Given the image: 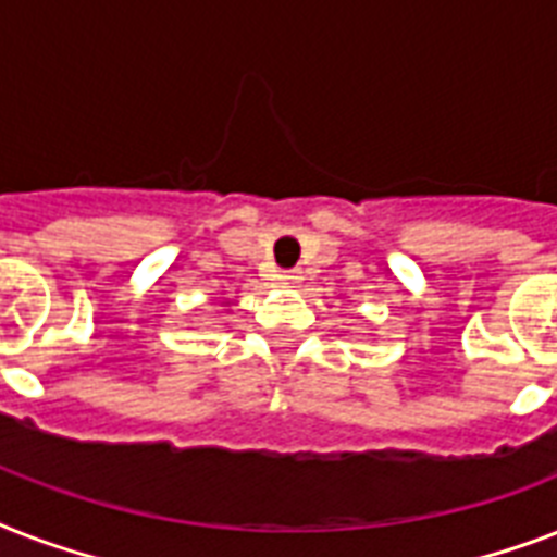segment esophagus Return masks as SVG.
Listing matches in <instances>:
<instances>
[{
  "label": "esophagus",
  "instance_id": "34e87169",
  "mask_svg": "<svg viewBox=\"0 0 557 557\" xmlns=\"http://www.w3.org/2000/svg\"><path fill=\"white\" fill-rule=\"evenodd\" d=\"M277 280L283 286H295V283H300V271H283Z\"/></svg>",
  "mask_w": 557,
  "mask_h": 557
}]
</instances>
